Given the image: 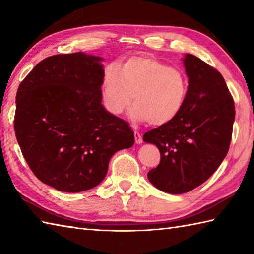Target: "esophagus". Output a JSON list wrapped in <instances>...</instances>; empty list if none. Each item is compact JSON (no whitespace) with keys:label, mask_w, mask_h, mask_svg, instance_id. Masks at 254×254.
<instances>
[{"label":"esophagus","mask_w":254,"mask_h":254,"mask_svg":"<svg viewBox=\"0 0 254 254\" xmlns=\"http://www.w3.org/2000/svg\"><path fill=\"white\" fill-rule=\"evenodd\" d=\"M134 137H135V143L136 144H142L143 143V137L141 135V133L135 131L134 132Z\"/></svg>","instance_id":"1"}]
</instances>
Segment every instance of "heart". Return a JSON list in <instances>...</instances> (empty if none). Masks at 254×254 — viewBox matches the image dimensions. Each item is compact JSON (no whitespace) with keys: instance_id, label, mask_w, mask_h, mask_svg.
Here are the masks:
<instances>
[{"instance_id":"heart-1","label":"heart","mask_w":254,"mask_h":254,"mask_svg":"<svg viewBox=\"0 0 254 254\" xmlns=\"http://www.w3.org/2000/svg\"><path fill=\"white\" fill-rule=\"evenodd\" d=\"M107 109L119 116L133 101L131 117L155 127L179 115L186 104L189 79L182 69L168 66L152 57H132L122 65L107 69L104 77Z\"/></svg>"}]
</instances>
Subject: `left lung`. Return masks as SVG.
I'll return each mask as SVG.
<instances>
[{
  "mask_svg": "<svg viewBox=\"0 0 254 254\" xmlns=\"http://www.w3.org/2000/svg\"><path fill=\"white\" fill-rule=\"evenodd\" d=\"M189 91L181 112L169 123L144 134L160 153L148 180L159 190L182 194L206 181L228 153L235 102L216 68L193 55L183 60Z\"/></svg>",
  "mask_w": 254,
  "mask_h": 254,
  "instance_id": "1",
  "label": "left lung"
}]
</instances>
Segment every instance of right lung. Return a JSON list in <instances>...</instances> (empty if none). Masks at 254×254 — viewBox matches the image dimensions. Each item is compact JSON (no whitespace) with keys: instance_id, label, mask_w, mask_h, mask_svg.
<instances>
[{"instance_id":"right-lung-1","label":"right lung","mask_w":254,"mask_h":254,"mask_svg":"<svg viewBox=\"0 0 254 254\" xmlns=\"http://www.w3.org/2000/svg\"><path fill=\"white\" fill-rule=\"evenodd\" d=\"M100 61L83 52L48 57L16 94L14 128L21 154L38 179L59 191L98 186L112 155L134 144L128 124L101 105Z\"/></svg>"}]
</instances>
